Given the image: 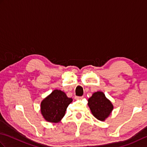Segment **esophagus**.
Instances as JSON below:
<instances>
[{"label": "esophagus", "instance_id": "obj_1", "mask_svg": "<svg viewBox=\"0 0 147 147\" xmlns=\"http://www.w3.org/2000/svg\"><path fill=\"white\" fill-rule=\"evenodd\" d=\"M83 98V96H76V98L78 99V100H81V99H82Z\"/></svg>", "mask_w": 147, "mask_h": 147}]
</instances>
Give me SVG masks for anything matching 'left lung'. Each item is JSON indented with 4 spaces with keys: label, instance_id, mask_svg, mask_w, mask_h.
Here are the masks:
<instances>
[{
    "label": "left lung",
    "instance_id": "left-lung-1",
    "mask_svg": "<svg viewBox=\"0 0 147 147\" xmlns=\"http://www.w3.org/2000/svg\"><path fill=\"white\" fill-rule=\"evenodd\" d=\"M88 102L92 114L100 121H105L113 110V105L102 92L93 93Z\"/></svg>",
    "mask_w": 147,
    "mask_h": 147
}]
</instances>
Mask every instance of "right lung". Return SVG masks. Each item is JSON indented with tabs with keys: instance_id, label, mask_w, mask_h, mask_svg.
I'll list each match as a JSON object with an SVG mask.
<instances>
[{
	"instance_id": "obj_1",
	"label": "right lung",
	"mask_w": 147,
	"mask_h": 147,
	"mask_svg": "<svg viewBox=\"0 0 147 147\" xmlns=\"http://www.w3.org/2000/svg\"><path fill=\"white\" fill-rule=\"evenodd\" d=\"M73 101L61 90H55L41 103V113L46 121L58 123L64 116L67 107Z\"/></svg>"
}]
</instances>
